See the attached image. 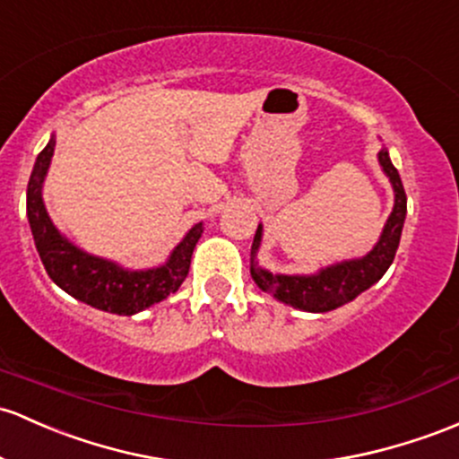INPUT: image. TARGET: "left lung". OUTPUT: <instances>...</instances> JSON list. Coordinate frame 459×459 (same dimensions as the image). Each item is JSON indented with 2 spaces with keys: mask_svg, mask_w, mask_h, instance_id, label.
I'll return each mask as SVG.
<instances>
[{
  "mask_svg": "<svg viewBox=\"0 0 459 459\" xmlns=\"http://www.w3.org/2000/svg\"><path fill=\"white\" fill-rule=\"evenodd\" d=\"M378 164L383 166V172L389 177V184L394 188V210L374 249L363 258L330 264L313 275L271 273L255 263V254H258L260 240H263V225H258L254 245H251V278L264 293L273 295L275 299L293 308L308 310V313H328V310L352 302L357 295H361L363 290L383 278L389 264L394 263L398 243H401V231L407 214V195L403 188L401 175L389 160L387 149L378 151Z\"/></svg>",
  "mask_w": 459,
  "mask_h": 459,
  "instance_id": "1",
  "label": "left lung"
}]
</instances>
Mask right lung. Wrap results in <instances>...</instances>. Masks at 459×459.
I'll return each mask as SVG.
<instances>
[{"instance_id":"right-lung-1","label":"right lung","mask_w":459,"mask_h":459,"mask_svg":"<svg viewBox=\"0 0 459 459\" xmlns=\"http://www.w3.org/2000/svg\"><path fill=\"white\" fill-rule=\"evenodd\" d=\"M54 135L39 152L28 181V221L41 263L48 275L72 298L93 308L116 315H135L175 293L190 269L192 251L204 234V223H196L179 245L172 249L166 264L146 271H129L111 260L98 258L72 245L48 216L41 188L54 155Z\"/></svg>"}]
</instances>
